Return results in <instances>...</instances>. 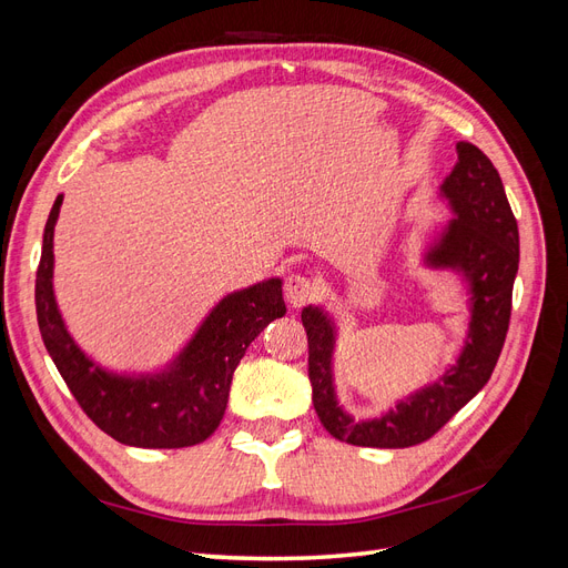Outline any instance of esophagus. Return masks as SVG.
<instances>
[{
  "instance_id": "1",
  "label": "esophagus",
  "mask_w": 568,
  "mask_h": 568,
  "mask_svg": "<svg viewBox=\"0 0 568 568\" xmlns=\"http://www.w3.org/2000/svg\"><path fill=\"white\" fill-rule=\"evenodd\" d=\"M284 294H286L288 305L301 307L313 298L315 284L307 280L305 274H291V277H286V282H284Z\"/></svg>"
}]
</instances>
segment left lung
<instances>
[{
  "mask_svg": "<svg viewBox=\"0 0 568 568\" xmlns=\"http://www.w3.org/2000/svg\"><path fill=\"white\" fill-rule=\"evenodd\" d=\"M453 220L426 248L424 265L453 270L467 284L469 334L457 363L436 382L409 393L382 417L355 419L338 405L334 388L336 322L320 305L303 307L307 376L322 426L334 438L363 448H409L432 438L484 388L505 346L511 286L519 270V227L505 186L484 151L457 142V163L440 184Z\"/></svg>",
  "mask_w": 568,
  "mask_h": 568,
  "instance_id": "obj_1",
  "label": "left lung"
}]
</instances>
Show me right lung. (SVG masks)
<instances>
[{"instance_id":"add662e5","label":"right lung","mask_w":568,"mask_h":568,"mask_svg":"<svg viewBox=\"0 0 568 568\" xmlns=\"http://www.w3.org/2000/svg\"><path fill=\"white\" fill-rule=\"evenodd\" d=\"M59 194L44 225L36 280L38 324L65 386L101 432L134 448H186L209 438L227 409L232 376L251 341L286 315L282 280L232 291L159 372L118 374L88 357L68 332L54 296Z\"/></svg>"}]
</instances>
